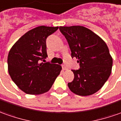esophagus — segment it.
I'll return each mask as SVG.
<instances>
[{
  "label": "esophagus",
  "instance_id": "obj_1",
  "mask_svg": "<svg viewBox=\"0 0 121 121\" xmlns=\"http://www.w3.org/2000/svg\"><path fill=\"white\" fill-rule=\"evenodd\" d=\"M62 68L63 70H67V68H66V66L65 65H62Z\"/></svg>",
  "mask_w": 121,
  "mask_h": 121
}]
</instances>
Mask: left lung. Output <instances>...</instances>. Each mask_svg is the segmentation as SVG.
<instances>
[{
    "label": "left lung",
    "mask_w": 121,
    "mask_h": 121,
    "mask_svg": "<svg viewBox=\"0 0 121 121\" xmlns=\"http://www.w3.org/2000/svg\"><path fill=\"white\" fill-rule=\"evenodd\" d=\"M68 41L71 56L78 59L79 70H72L73 81L68 84L74 94L87 96L103 87L111 73L113 59L104 40L81 26H60Z\"/></svg>",
    "instance_id": "1"
}]
</instances>
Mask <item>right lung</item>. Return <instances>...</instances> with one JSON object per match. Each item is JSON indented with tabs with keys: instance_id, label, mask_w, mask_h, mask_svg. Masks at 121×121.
Wrapping results in <instances>:
<instances>
[{
	"instance_id": "add662e5",
	"label": "right lung",
	"mask_w": 121,
	"mask_h": 121,
	"mask_svg": "<svg viewBox=\"0 0 121 121\" xmlns=\"http://www.w3.org/2000/svg\"><path fill=\"white\" fill-rule=\"evenodd\" d=\"M59 27L41 26L28 31L12 47L8 55V73L26 94L39 95L49 90L62 70L61 66L45 61L46 39Z\"/></svg>"
}]
</instances>
